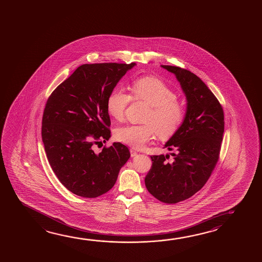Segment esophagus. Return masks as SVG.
Listing matches in <instances>:
<instances>
[{
	"mask_svg": "<svg viewBox=\"0 0 262 262\" xmlns=\"http://www.w3.org/2000/svg\"><path fill=\"white\" fill-rule=\"evenodd\" d=\"M129 151H130V156H132V157H135V156L138 155L137 151L134 150V149H130Z\"/></svg>",
	"mask_w": 262,
	"mask_h": 262,
	"instance_id": "obj_1",
	"label": "esophagus"
}]
</instances>
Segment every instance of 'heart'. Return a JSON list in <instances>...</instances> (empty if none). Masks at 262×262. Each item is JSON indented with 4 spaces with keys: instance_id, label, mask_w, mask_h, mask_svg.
<instances>
[{
    "instance_id": "b5f03b06",
    "label": "heart",
    "mask_w": 262,
    "mask_h": 262,
    "mask_svg": "<svg viewBox=\"0 0 262 262\" xmlns=\"http://www.w3.org/2000/svg\"><path fill=\"white\" fill-rule=\"evenodd\" d=\"M129 90L132 96L116 88L107 96V111L117 120H122L132 99L143 101L150 106L142 125H126L115 132L117 141L142 148L158 134L161 139L171 137L179 129L185 110L177 99L176 92L158 77L146 76L133 80Z\"/></svg>"
}]
</instances>
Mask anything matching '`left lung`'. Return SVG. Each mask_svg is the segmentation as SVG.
I'll return each mask as SVG.
<instances>
[{"mask_svg":"<svg viewBox=\"0 0 262 262\" xmlns=\"http://www.w3.org/2000/svg\"><path fill=\"white\" fill-rule=\"evenodd\" d=\"M176 75L187 100L183 123L164 147L170 155L150 156L152 165L146 188L159 201L176 204L188 199L205 185L217 163L223 140L224 112L206 84L179 67L162 66Z\"/></svg>","mask_w":262,"mask_h":262,"instance_id":"8db88e82","label":"left lung"}]
</instances>
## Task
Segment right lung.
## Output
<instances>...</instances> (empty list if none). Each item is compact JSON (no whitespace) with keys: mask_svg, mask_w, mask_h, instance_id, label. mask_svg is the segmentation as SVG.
<instances>
[{"mask_svg":"<svg viewBox=\"0 0 262 262\" xmlns=\"http://www.w3.org/2000/svg\"><path fill=\"white\" fill-rule=\"evenodd\" d=\"M135 64H82L48 98L42 120L45 150L61 184L78 196L107 193L130 157L120 142L100 152L94 146L111 138L107 96Z\"/></svg>","mask_w":262,"mask_h":262,"instance_id":"right-lung-1","label":"right lung"}]
</instances>
